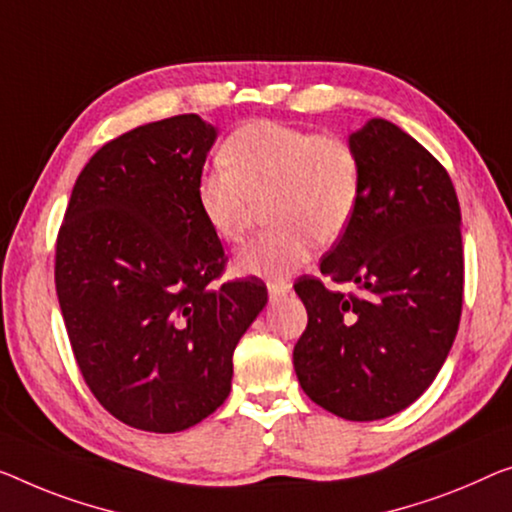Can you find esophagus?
Here are the masks:
<instances>
[{"label": "esophagus", "mask_w": 512, "mask_h": 512, "mask_svg": "<svg viewBox=\"0 0 512 512\" xmlns=\"http://www.w3.org/2000/svg\"><path fill=\"white\" fill-rule=\"evenodd\" d=\"M266 289H269V299L278 301L289 292V289H292V285H289V282H285V280H273V282H269V285H266Z\"/></svg>", "instance_id": "obj_1"}]
</instances>
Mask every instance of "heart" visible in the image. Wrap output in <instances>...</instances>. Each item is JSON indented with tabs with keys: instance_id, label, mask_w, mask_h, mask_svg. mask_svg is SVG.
<instances>
[{
	"instance_id": "heart-1",
	"label": "heart",
	"mask_w": 512,
	"mask_h": 512,
	"mask_svg": "<svg viewBox=\"0 0 512 512\" xmlns=\"http://www.w3.org/2000/svg\"><path fill=\"white\" fill-rule=\"evenodd\" d=\"M225 170L202 174L197 207L211 232L243 239L257 204L273 230L248 241L236 257L246 276L280 278L308 262L319 243L347 232L361 200L356 151L335 135H315L282 121H248L220 147Z\"/></svg>"
}]
</instances>
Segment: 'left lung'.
Returning a JSON list of instances; mask_svg holds the SVG:
<instances>
[{
    "label": "left lung",
    "instance_id": "8db88e82",
    "mask_svg": "<svg viewBox=\"0 0 512 512\" xmlns=\"http://www.w3.org/2000/svg\"><path fill=\"white\" fill-rule=\"evenodd\" d=\"M361 200L319 271L352 282L331 292L303 276L294 289L308 326L294 347L305 395L347 421H379L421 398L451 352L462 312V216L453 181L391 121L349 133Z\"/></svg>",
    "mask_w": 512,
    "mask_h": 512
}]
</instances>
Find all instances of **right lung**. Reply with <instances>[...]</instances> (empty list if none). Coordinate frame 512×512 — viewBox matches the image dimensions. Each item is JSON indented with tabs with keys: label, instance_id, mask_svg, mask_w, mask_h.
<instances>
[{
	"label": "right lung",
	"instance_id": "right-lung-1",
	"mask_svg": "<svg viewBox=\"0 0 512 512\" xmlns=\"http://www.w3.org/2000/svg\"><path fill=\"white\" fill-rule=\"evenodd\" d=\"M216 137L197 114L119 135L80 172L59 230L55 285L75 361L137 430L181 432L213 414L269 299L253 278L213 285L225 250L195 190Z\"/></svg>",
	"mask_w": 512,
	"mask_h": 512
}]
</instances>
